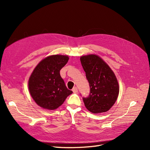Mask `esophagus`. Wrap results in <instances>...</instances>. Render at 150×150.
Segmentation results:
<instances>
[{
	"instance_id": "esophagus-1",
	"label": "esophagus",
	"mask_w": 150,
	"mask_h": 150,
	"mask_svg": "<svg viewBox=\"0 0 150 150\" xmlns=\"http://www.w3.org/2000/svg\"><path fill=\"white\" fill-rule=\"evenodd\" d=\"M72 91H73L74 93H78V88H77L76 87L73 88V89H72Z\"/></svg>"
}]
</instances>
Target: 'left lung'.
<instances>
[{"mask_svg": "<svg viewBox=\"0 0 150 150\" xmlns=\"http://www.w3.org/2000/svg\"><path fill=\"white\" fill-rule=\"evenodd\" d=\"M89 86L88 98H84V105L94 114L108 111L116 103L120 86L114 72L103 59L96 54L80 57Z\"/></svg>", "mask_w": 150, "mask_h": 150, "instance_id": "1", "label": "left lung"}]
</instances>
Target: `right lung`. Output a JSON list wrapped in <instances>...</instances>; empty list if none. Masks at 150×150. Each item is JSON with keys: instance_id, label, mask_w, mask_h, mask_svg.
Listing matches in <instances>:
<instances>
[{"instance_id": "right-lung-1", "label": "right lung", "mask_w": 150, "mask_h": 150, "mask_svg": "<svg viewBox=\"0 0 150 150\" xmlns=\"http://www.w3.org/2000/svg\"><path fill=\"white\" fill-rule=\"evenodd\" d=\"M69 59L67 55L49 56L34 69L28 81V88L31 97L39 106L45 110H56L72 93L66 88L59 72Z\"/></svg>"}]
</instances>
